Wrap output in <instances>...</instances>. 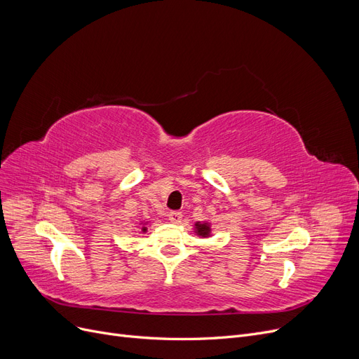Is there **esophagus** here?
Returning <instances> with one entry per match:
<instances>
[{
  "label": "esophagus",
  "mask_w": 359,
  "mask_h": 359,
  "mask_svg": "<svg viewBox=\"0 0 359 359\" xmlns=\"http://www.w3.org/2000/svg\"><path fill=\"white\" fill-rule=\"evenodd\" d=\"M168 217H169L170 222H172V224L178 225V224H181V220H182V213L181 212H169Z\"/></svg>",
  "instance_id": "esophagus-1"
}]
</instances>
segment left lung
I'll use <instances>...</instances> for the list:
<instances>
[{
	"mask_svg": "<svg viewBox=\"0 0 359 359\" xmlns=\"http://www.w3.org/2000/svg\"><path fill=\"white\" fill-rule=\"evenodd\" d=\"M196 226H197V233L201 236H208L210 233V228L208 224H200V225L197 224Z\"/></svg>",
	"mask_w": 359,
	"mask_h": 359,
	"instance_id": "8db88e82",
	"label": "left lung"
}]
</instances>
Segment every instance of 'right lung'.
I'll use <instances>...</instances> for the list:
<instances>
[{
	"label": "right lung",
	"mask_w": 359,
	"mask_h": 359,
	"mask_svg": "<svg viewBox=\"0 0 359 359\" xmlns=\"http://www.w3.org/2000/svg\"><path fill=\"white\" fill-rule=\"evenodd\" d=\"M143 231H146V229H143Z\"/></svg>",
	"instance_id": "add662e5"
}]
</instances>
